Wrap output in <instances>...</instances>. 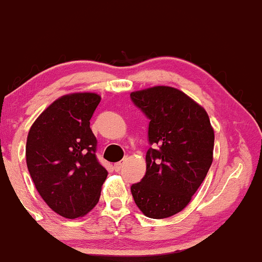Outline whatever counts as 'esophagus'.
<instances>
[{"label": "esophagus", "mask_w": 262, "mask_h": 262, "mask_svg": "<svg viewBox=\"0 0 262 262\" xmlns=\"http://www.w3.org/2000/svg\"><path fill=\"white\" fill-rule=\"evenodd\" d=\"M122 165H123V163H121V162H118V163H115V165H114V169H115V171H120L121 169H122Z\"/></svg>", "instance_id": "obj_1"}]
</instances>
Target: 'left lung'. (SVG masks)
Listing matches in <instances>:
<instances>
[{
  "instance_id": "obj_1",
  "label": "left lung",
  "mask_w": 262,
  "mask_h": 262,
  "mask_svg": "<svg viewBox=\"0 0 262 262\" xmlns=\"http://www.w3.org/2000/svg\"><path fill=\"white\" fill-rule=\"evenodd\" d=\"M132 101L150 120L146 173L130 186L135 204L164 219L190 203L213 162L214 130L205 110L185 93L157 85L133 92Z\"/></svg>"
}]
</instances>
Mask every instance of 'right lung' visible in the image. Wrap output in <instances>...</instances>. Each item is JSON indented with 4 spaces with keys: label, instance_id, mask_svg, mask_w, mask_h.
Returning a JSON list of instances; mask_svg holds the SVG:
<instances>
[{
    "label": "right lung",
    "instance_id": "obj_1",
    "mask_svg": "<svg viewBox=\"0 0 262 262\" xmlns=\"http://www.w3.org/2000/svg\"><path fill=\"white\" fill-rule=\"evenodd\" d=\"M100 99L95 93L57 99L34 122L26 140V164L38 193L68 219L83 216L97 205L107 177L89 127Z\"/></svg>",
    "mask_w": 262,
    "mask_h": 262
}]
</instances>
